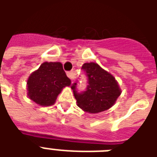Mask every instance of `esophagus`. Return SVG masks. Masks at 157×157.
Returning a JSON list of instances; mask_svg holds the SVG:
<instances>
[{
	"mask_svg": "<svg viewBox=\"0 0 157 157\" xmlns=\"http://www.w3.org/2000/svg\"><path fill=\"white\" fill-rule=\"evenodd\" d=\"M67 76H68L69 78L71 79V81H73L74 79L76 78V73H75V71H69L67 72Z\"/></svg>",
	"mask_w": 157,
	"mask_h": 157,
	"instance_id": "34e87169",
	"label": "esophagus"
}]
</instances>
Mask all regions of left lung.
<instances>
[{"label": "left lung", "instance_id": "8db88e82", "mask_svg": "<svg viewBox=\"0 0 157 157\" xmlns=\"http://www.w3.org/2000/svg\"><path fill=\"white\" fill-rule=\"evenodd\" d=\"M82 69L87 77L86 88L78 92L77 82L71 86L79 108L91 113L110 109L121 93L115 78L93 62L83 64Z\"/></svg>", "mask_w": 157, "mask_h": 157}]
</instances>
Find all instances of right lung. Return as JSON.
<instances>
[{"label": "right lung", "mask_w": 157, "mask_h": 157, "mask_svg": "<svg viewBox=\"0 0 157 157\" xmlns=\"http://www.w3.org/2000/svg\"><path fill=\"white\" fill-rule=\"evenodd\" d=\"M29 98L41 106L54 104L63 87L71 85L59 62H44L28 80Z\"/></svg>", "instance_id": "obj_1"}]
</instances>
